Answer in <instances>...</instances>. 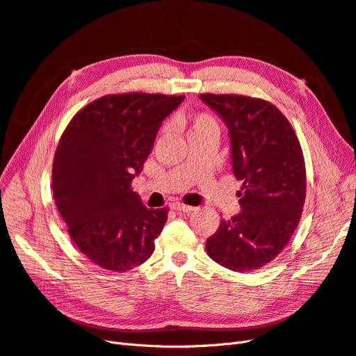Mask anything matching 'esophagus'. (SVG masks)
<instances>
[{"instance_id": "esophagus-1", "label": "esophagus", "mask_w": 356, "mask_h": 356, "mask_svg": "<svg viewBox=\"0 0 356 356\" xmlns=\"http://www.w3.org/2000/svg\"><path fill=\"white\" fill-rule=\"evenodd\" d=\"M172 208H173L175 211H180V212H192V211H195V207H191V205H186V204H181V202L173 204Z\"/></svg>"}]
</instances>
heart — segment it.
I'll list each match as a JSON object with an SVG mask.
<instances>
[{
    "label": "heart",
    "instance_id": "1",
    "mask_svg": "<svg viewBox=\"0 0 356 356\" xmlns=\"http://www.w3.org/2000/svg\"><path fill=\"white\" fill-rule=\"evenodd\" d=\"M208 131L218 132V123H216V120L212 115H209L207 112H200V113H195L189 118L188 136L195 135V134L208 132Z\"/></svg>",
    "mask_w": 356,
    "mask_h": 356
}]
</instances>
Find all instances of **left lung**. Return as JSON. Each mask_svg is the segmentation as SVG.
<instances>
[{"instance_id":"obj_1","label":"left lung","mask_w":356,"mask_h":356,"mask_svg":"<svg viewBox=\"0 0 356 356\" xmlns=\"http://www.w3.org/2000/svg\"><path fill=\"white\" fill-rule=\"evenodd\" d=\"M229 129L241 212L221 221L207 240L216 264L253 272L280 254L298 227L305 202V163L289 120L266 100L241 95H200Z\"/></svg>"}]
</instances>
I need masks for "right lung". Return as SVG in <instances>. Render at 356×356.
<instances>
[{"mask_svg": "<svg viewBox=\"0 0 356 356\" xmlns=\"http://www.w3.org/2000/svg\"><path fill=\"white\" fill-rule=\"evenodd\" d=\"M184 96L123 92L84 106L60 136L52 191L68 234L92 264L127 272L147 261L168 208L148 209L132 191L161 122Z\"/></svg>", "mask_w": 356, "mask_h": 356, "instance_id": "right-lung-1", "label": "right lung"}]
</instances>
